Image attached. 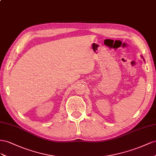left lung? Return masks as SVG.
Masks as SVG:
<instances>
[{
    "mask_svg": "<svg viewBox=\"0 0 156 156\" xmlns=\"http://www.w3.org/2000/svg\"><path fill=\"white\" fill-rule=\"evenodd\" d=\"M141 57H142V59H143V60H144V61H145V60H144V57H143V56H142V55H141Z\"/></svg>",
    "mask_w": 156,
    "mask_h": 156,
    "instance_id": "obj_1",
    "label": "left lung"
}]
</instances>
